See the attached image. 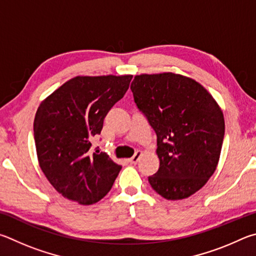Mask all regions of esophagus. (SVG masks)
I'll list each match as a JSON object with an SVG mask.
<instances>
[{
  "label": "esophagus",
  "instance_id": "esophagus-1",
  "mask_svg": "<svg viewBox=\"0 0 256 256\" xmlns=\"http://www.w3.org/2000/svg\"><path fill=\"white\" fill-rule=\"evenodd\" d=\"M142 154V153L140 150H137L136 153H135V155H134L132 158H129V162H130L132 164H136V163L138 162V160H140Z\"/></svg>",
  "mask_w": 256,
  "mask_h": 256
}]
</instances>
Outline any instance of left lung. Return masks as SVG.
Returning a JSON list of instances; mask_svg holds the SVG:
<instances>
[{"label": "left lung", "mask_w": 256, "mask_h": 256, "mask_svg": "<svg viewBox=\"0 0 256 256\" xmlns=\"http://www.w3.org/2000/svg\"><path fill=\"white\" fill-rule=\"evenodd\" d=\"M130 88L158 136L160 168L150 184L168 200L189 198L217 168L225 135L220 108L202 85L180 74L137 75Z\"/></svg>", "instance_id": "1"}]
</instances>
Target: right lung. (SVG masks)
Here are the masks:
<instances>
[{
    "label": "right lung",
    "instance_id": "1",
    "mask_svg": "<svg viewBox=\"0 0 256 256\" xmlns=\"http://www.w3.org/2000/svg\"><path fill=\"white\" fill-rule=\"evenodd\" d=\"M132 75L76 76L39 106L34 136L40 168L64 198L80 204L100 201L121 166L92 150L108 112L127 92Z\"/></svg>",
    "mask_w": 256,
    "mask_h": 256
}]
</instances>
